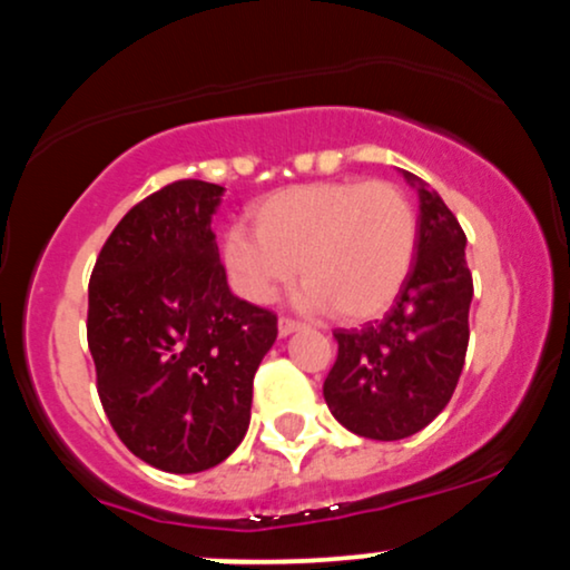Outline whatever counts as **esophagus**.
Returning a JSON list of instances; mask_svg holds the SVG:
<instances>
[{"label": "esophagus", "mask_w": 570, "mask_h": 570, "mask_svg": "<svg viewBox=\"0 0 570 570\" xmlns=\"http://www.w3.org/2000/svg\"><path fill=\"white\" fill-rule=\"evenodd\" d=\"M277 328H279V336H287V334H293L302 328V321H293V317H279Z\"/></svg>", "instance_id": "esophagus-1"}]
</instances>
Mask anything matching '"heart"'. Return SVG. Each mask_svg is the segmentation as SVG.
<instances>
[{
    "label": "heart",
    "mask_w": 570,
    "mask_h": 570,
    "mask_svg": "<svg viewBox=\"0 0 570 570\" xmlns=\"http://www.w3.org/2000/svg\"><path fill=\"white\" fill-rule=\"evenodd\" d=\"M234 225L223 263L244 298L266 304L302 272V302L342 321L383 315L419 253V212L391 181L345 179L277 189Z\"/></svg>",
    "instance_id": "1"
}]
</instances>
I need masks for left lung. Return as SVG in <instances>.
I'll use <instances>...</instances> for the list:
<instances>
[{
  "mask_svg": "<svg viewBox=\"0 0 570 570\" xmlns=\"http://www.w3.org/2000/svg\"><path fill=\"white\" fill-rule=\"evenodd\" d=\"M419 198V253L405 287L383 321L336 328V361L323 383L334 419L370 440L424 430L449 405L468 353V238L454 212L421 181Z\"/></svg>",
  "mask_w": 570,
  "mask_h": 570,
  "instance_id": "left-lung-1",
  "label": "left lung"
}]
</instances>
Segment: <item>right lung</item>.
Listing matches in <instances>:
<instances>
[{"label": "right lung", "instance_id": "1", "mask_svg": "<svg viewBox=\"0 0 570 570\" xmlns=\"http://www.w3.org/2000/svg\"><path fill=\"white\" fill-rule=\"evenodd\" d=\"M223 187L170 181L138 200L89 277L97 394L121 443L165 473H200L249 426L277 315L230 293L212 234Z\"/></svg>", "mask_w": 570, "mask_h": 570}]
</instances>
